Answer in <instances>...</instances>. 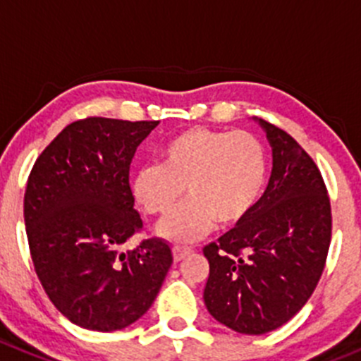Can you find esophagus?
<instances>
[{"instance_id": "obj_1", "label": "esophagus", "mask_w": 361, "mask_h": 361, "mask_svg": "<svg viewBox=\"0 0 361 361\" xmlns=\"http://www.w3.org/2000/svg\"><path fill=\"white\" fill-rule=\"evenodd\" d=\"M192 249L187 247V245H174L173 247V257H174V262H181L183 260L187 255H190Z\"/></svg>"}]
</instances>
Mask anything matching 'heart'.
<instances>
[{
	"mask_svg": "<svg viewBox=\"0 0 361 361\" xmlns=\"http://www.w3.org/2000/svg\"><path fill=\"white\" fill-rule=\"evenodd\" d=\"M161 164L140 165L131 180L135 201L151 215H167L185 194L190 200L157 228L173 242H194L217 222L233 226L257 207L267 181V151L249 131L190 128L160 147Z\"/></svg>",
	"mask_w": 361,
	"mask_h": 361,
	"instance_id": "heart-1",
	"label": "heart"
}]
</instances>
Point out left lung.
I'll return each instance as SVG.
<instances>
[{
	"mask_svg": "<svg viewBox=\"0 0 361 361\" xmlns=\"http://www.w3.org/2000/svg\"><path fill=\"white\" fill-rule=\"evenodd\" d=\"M272 147L264 196L233 230L203 249L212 317L242 335L287 324L324 271L331 207L317 165L287 131L257 119Z\"/></svg>",
	"mask_w": 361,
	"mask_h": 361,
	"instance_id": "left-lung-1",
	"label": "left lung"
}]
</instances>
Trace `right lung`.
<instances>
[{"label":"right lung","mask_w":361,"mask_h":361,"mask_svg":"<svg viewBox=\"0 0 361 361\" xmlns=\"http://www.w3.org/2000/svg\"><path fill=\"white\" fill-rule=\"evenodd\" d=\"M158 121L89 117L63 128L30 173L25 224L35 272L63 317L92 331H119L153 305L173 264L160 238L131 252L142 228L130 164Z\"/></svg>","instance_id":"1"}]
</instances>
